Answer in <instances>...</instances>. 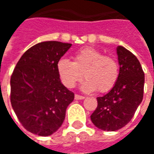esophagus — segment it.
<instances>
[{
  "label": "esophagus",
  "instance_id": "obj_1",
  "mask_svg": "<svg viewBox=\"0 0 154 154\" xmlns=\"http://www.w3.org/2000/svg\"><path fill=\"white\" fill-rule=\"evenodd\" d=\"M84 98H85V97H83V96L77 95V94L75 95V99L76 100H82V99H84Z\"/></svg>",
  "mask_w": 154,
  "mask_h": 154
}]
</instances>
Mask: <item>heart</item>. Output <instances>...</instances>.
Returning <instances> with one entry per match:
<instances>
[{
    "label": "heart",
    "instance_id": "1",
    "mask_svg": "<svg viewBox=\"0 0 154 154\" xmlns=\"http://www.w3.org/2000/svg\"><path fill=\"white\" fill-rule=\"evenodd\" d=\"M57 69L62 83L73 88L82 80L87 79L82 89L87 92H108L114 87L119 77V66L114 58L105 56L93 47H86L74 55L73 62L61 59Z\"/></svg>",
    "mask_w": 154,
    "mask_h": 154
}]
</instances>
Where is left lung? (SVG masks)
<instances>
[{
	"instance_id": "1",
	"label": "left lung",
	"mask_w": 154,
	"mask_h": 154,
	"mask_svg": "<svg viewBox=\"0 0 154 154\" xmlns=\"http://www.w3.org/2000/svg\"><path fill=\"white\" fill-rule=\"evenodd\" d=\"M119 77L114 87L97 97V107L91 115L92 123L103 131H117L131 121L143 101L144 72L134 55L122 46L117 47Z\"/></svg>"
}]
</instances>
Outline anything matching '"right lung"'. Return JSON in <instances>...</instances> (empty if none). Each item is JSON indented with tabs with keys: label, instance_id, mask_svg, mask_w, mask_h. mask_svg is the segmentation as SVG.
I'll use <instances>...</instances> for the list:
<instances>
[{
	"label": "right lung",
	"instance_id": "obj_1",
	"mask_svg": "<svg viewBox=\"0 0 154 154\" xmlns=\"http://www.w3.org/2000/svg\"><path fill=\"white\" fill-rule=\"evenodd\" d=\"M72 44L40 42L21 56L11 77V103L21 125L47 137L65 119L74 93L61 82L57 64Z\"/></svg>",
	"mask_w": 154,
	"mask_h": 154
}]
</instances>
